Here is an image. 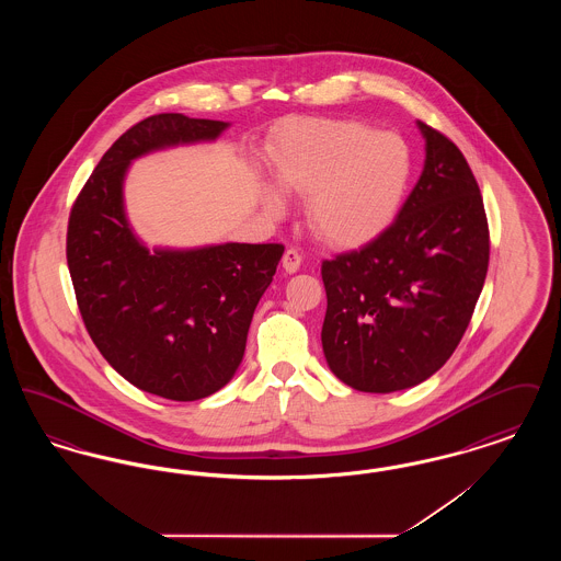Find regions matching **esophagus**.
Wrapping results in <instances>:
<instances>
[{
    "label": "esophagus",
    "mask_w": 561,
    "mask_h": 561,
    "mask_svg": "<svg viewBox=\"0 0 561 561\" xmlns=\"http://www.w3.org/2000/svg\"><path fill=\"white\" fill-rule=\"evenodd\" d=\"M300 263H302V256L296 252V250H286L284 252V256H282V267L286 273H296L298 268H300Z\"/></svg>",
    "instance_id": "34e87169"
}]
</instances>
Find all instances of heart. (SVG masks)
<instances>
[{
	"label": "heart",
	"mask_w": 561,
	"mask_h": 561,
	"mask_svg": "<svg viewBox=\"0 0 561 561\" xmlns=\"http://www.w3.org/2000/svg\"><path fill=\"white\" fill-rule=\"evenodd\" d=\"M279 188L307 197V225L336 248H359L396 220L414 174L408 142L357 119H293L268 145ZM278 188V190H279ZM263 188V210L277 220L286 197Z\"/></svg>",
	"instance_id": "b5f03b06"
}]
</instances>
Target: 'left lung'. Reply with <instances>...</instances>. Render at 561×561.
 I'll return each mask as SVG.
<instances>
[{
    "label": "left lung",
    "instance_id": "8db88e82",
    "mask_svg": "<svg viewBox=\"0 0 561 561\" xmlns=\"http://www.w3.org/2000/svg\"><path fill=\"white\" fill-rule=\"evenodd\" d=\"M416 126L425 165L391 227L321 263L325 362L366 393L410 389L437 373L458 347L488 273L478 181L453 140Z\"/></svg>",
    "mask_w": 561,
    "mask_h": 561
}]
</instances>
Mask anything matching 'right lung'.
<instances>
[{
	"label": "right lung",
	"instance_id": "right-lung-1",
	"mask_svg": "<svg viewBox=\"0 0 561 561\" xmlns=\"http://www.w3.org/2000/svg\"><path fill=\"white\" fill-rule=\"evenodd\" d=\"M229 126L183 113L138 122L99 161L69 216L67 263L90 339L115 373L165 400L208 398L236 376L284 245L149 248L128 220L124 183L134 160L214 142Z\"/></svg>",
	"mask_w": 561,
	"mask_h": 561
}]
</instances>
